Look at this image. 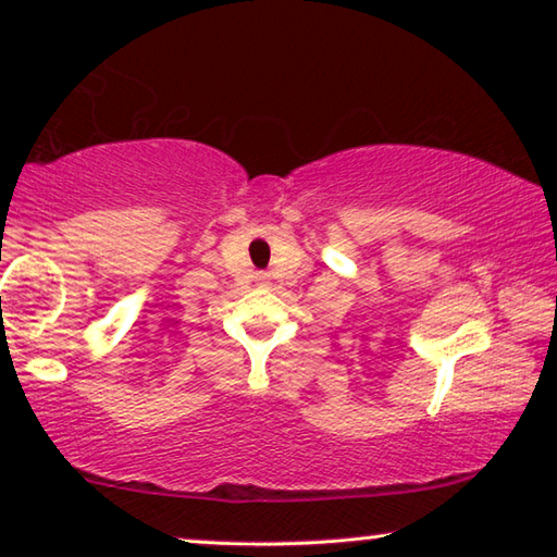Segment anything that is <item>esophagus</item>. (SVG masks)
<instances>
[{"instance_id": "obj_1", "label": "esophagus", "mask_w": 557, "mask_h": 557, "mask_svg": "<svg viewBox=\"0 0 557 557\" xmlns=\"http://www.w3.org/2000/svg\"><path fill=\"white\" fill-rule=\"evenodd\" d=\"M260 282H265V275H260Z\"/></svg>"}]
</instances>
